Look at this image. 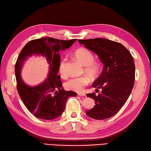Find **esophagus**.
I'll return each instance as SVG.
<instances>
[{
  "label": "esophagus",
  "mask_w": 151,
  "mask_h": 151,
  "mask_svg": "<svg viewBox=\"0 0 151 151\" xmlns=\"http://www.w3.org/2000/svg\"><path fill=\"white\" fill-rule=\"evenodd\" d=\"M78 95L80 96H86V95L83 93H78Z\"/></svg>",
  "instance_id": "1"
}]
</instances>
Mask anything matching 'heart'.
<instances>
[{
	"mask_svg": "<svg viewBox=\"0 0 151 151\" xmlns=\"http://www.w3.org/2000/svg\"><path fill=\"white\" fill-rule=\"evenodd\" d=\"M74 55L76 59L80 63L85 66L84 71L85 72L91 76L95 78L98 75L100 66L98 63L93 62L94 57L92 53L89 50L86 48H79L74 52ZM66 58L61 61L59 66V71L63 77L67 76V71L65 69ZM89 83V79L86 76L73 78L67 81L65 83V88L68 90L81 93L84 91V88Z\"/></svg>",
	"mask_w": 151,
	"mask_h": 151,
	"instance_id": "b5f03b06",
	"label": "heart"
}]
</instances>
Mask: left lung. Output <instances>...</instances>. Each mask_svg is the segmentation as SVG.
<instances>
[{
    "instance_id": "obj_1",
    "label": "left lung",
    "mask_w": 151,
    "mask_h": 151,
    "mask_svg": "<svg viewBox=\"0 0 151 151\" xmlns=\"http://www.w3.org/2000/svg\"><path fill=\"white\" fill-rule=\"evenodd\" d=\"M80 44L97 55L104 64L103 71L92 87L101 93H88L94 107L86 115L101 120L115 115L128 99L134 86L135 67L133 56L120 43L104 38L79 40Z\"/></svg>"
}]
</instances>
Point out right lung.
<instances>
[{
	"label": "right lung",
	"mask_w": 151,
	"mask_h": 151,
	"mask_svg": "<svg viewBox=\"0 0 151 151\" xmlns=\"http://www.w3.org/2000/svg\"><path fill=\"white\" fill-rule=\"evenodd\" d=\"M76 40L39 38L28 42L21 50L15 65L18 92L26 107L37 118L52 120L60 117L64 111L69 97L77 96L76 92L65 91L62 88L60 76H58L59 52L69 48ZM32 56L44 57L49 64L47 78L36 86L28 85L21 76L23 64Z\"/></svg>",
	"instance_id": "add662e5"
}]
</instances>
